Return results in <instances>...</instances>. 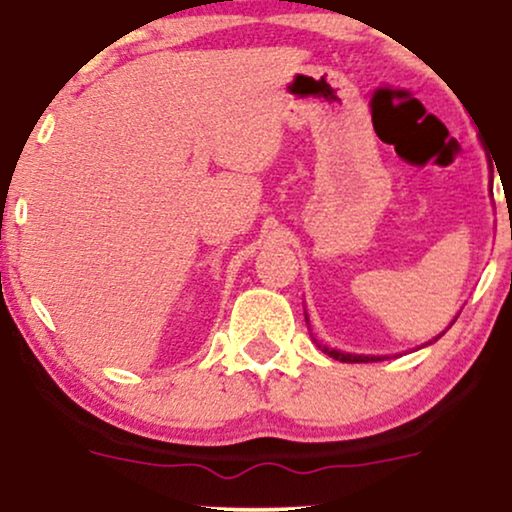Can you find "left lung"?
Returning <instances> with one entry per match:
<instances>
[{
  "instance_id": "8db88e82",
  "label": "left lung",
  "mask_w": 512,
  "mask_h": 512,
  "mask_svg": "<svg viewBox=\"0 0 512 512\" xmlns=\"http://www.w3.org/2000/svg\"><path fill=\"white\" fill-rule=\"evenodd\" d=\"M323 352H326L328 357L345 361V364H361V361H373V357L368 359V357H357V354H342V352H335V349H326V347H323Z\"/></svg>"
}]
</instances>
